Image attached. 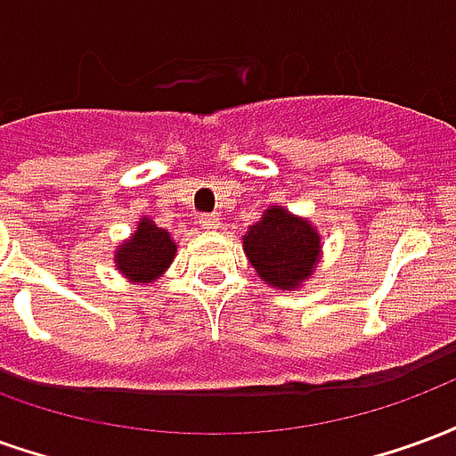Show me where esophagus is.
I'll return each mask as SVG.
<instances>
[{
	"label": "esophagus",
	"instance_id": "34e87169",
	"mask_svg": "<svg viewBox=\"0 0 456 456\" xmlns=\"http://www.w3.org/2000/svg\"><path fill=\"white\" fill-rule=\"evenodd\" d=\"M200 227L219 229V215H202V219H200Z\"/></svg>",
	"mask_w": 456,
	"mask_h": 456
}]
</instances>
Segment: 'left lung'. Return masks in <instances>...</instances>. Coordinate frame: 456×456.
I'll list each match as a JSON object with an SVG mask.
<instances>
[{
	"instance_id": "1",
	"label": "left lung",
	"mask_w": 456,
	"mask_h": 456,
	"mask_svg": "<svg viewBox=\"0 0 456 456\" xmlns=\"http://www.w3.org/2000/svg\"><path fill=\"white\" fill-rule=\"evenodd\" d=\"M244 251L258 276L288 290L313 276L320 237L305 219L288 215L283 208H271L258 224L248 229Z\"/></svg>"
}]
</instances>
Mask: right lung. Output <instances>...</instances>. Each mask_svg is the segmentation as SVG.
<instances>
[{
	"mask_svg": "<svg viewBox=\"0 0 456 456\" xmlns=\"http://www.w3.org/2000/svg\"><path fill=\"white\" fill-rule=\"evenodd\" d=\"M175 256V241L166 229L156 227L151 219H143L136 234L117 251V268L131 281H151L168 268Z\"/></svg>",
	"mask_w": 456,
	"mask_h": 456,
	"instance_id": "1",
	"label": "right lung"
}]
</instances>
